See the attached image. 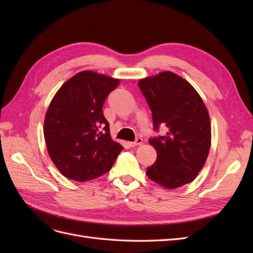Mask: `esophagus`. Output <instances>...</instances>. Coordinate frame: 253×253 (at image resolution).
<instances>
[{"instance_id":"obj_1","label":"esophagus","mask_w":253,"mask_h":253,"mask_svg":"<svg viewBox=\"0 0 253 253\" xmlns=\"http://www.w3.org/2000/svg\"><path fill=\"white\" fill-rule=\"evenodd\" d=\"M142 143V138H136V140L135 141H133V142H128V144L131 145V147H136V145H140Z\"/></svg>"}]
</instances>
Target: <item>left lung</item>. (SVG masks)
<instances>
[{"instance_id": "obj_1", "label": "left lung", "mask_w": 253, "mask_h": 253, "mask_svg": "<svg viewBox=\"0 0 253 253\" xmlns=\"http://www.w3.org/2000/svg\"><path fill=\"white\" fill-rule=\"evenodd\" d=\"M152 112L153 126L167 133L151 138L157 159L147 169L148 177L167 189L195 179L209 154L211 122L202 97L191 84L172 72L138 81Z\"/></svg>"}]
</instances>
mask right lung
<instances>
[{"mask_svg": "<svg viewBox=\"0 0 253 253\" xmlns=\"http://www.w3.org/2000/svg\"><path fill=\"white\" fill-rule=\"evenodd\" d=\"M119 79L83 71L61 86L45 114L44 138L60 173L87 181L108 173L122 145L114 141L102 106Z\"/></svg>", "mask_w": 253, "mask_h": 253, "instance_id": "obj_1", "label": "right lung"}]
</instances>
